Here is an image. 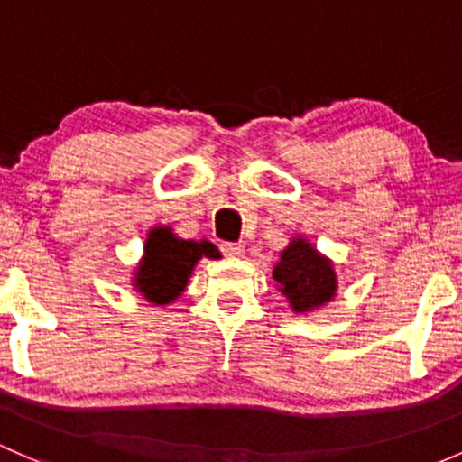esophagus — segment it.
<instances>
[{
	"label": "esophagus",
	"mask_w": 462,
	"mask_h": 462,
	"mask_svg": "<svg viewBox=\"0 0 462 462\" xmlns=\"http://www.w3.org/2000/svg\"><path fill=\"white\" fill-rule=\"evenodd\" d=\"M220 249L226 257H242V255H245V245H240V242H237V245H233V242H222Z\"/></svg>",
	"instance_id": "esophagus-1"
}]
</instances>
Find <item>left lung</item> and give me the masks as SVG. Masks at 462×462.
I'll list each match as a JSON object with an SVG mask.
<instances>
[{
  "label": "left lung",
  "instance_id": "left-lung-1",
  "mask_svg": "<svg viewBox=\"0 0 462 462\" xmlns=\"http://www.w3.org/2000/svg\"><path fill=\"white\" fill-rule=\"evenodd\" d=\"M273 280L295 315H309L324 309L339 291L335 262L301 233L292 236L286 249L280 253Z\"/></svg>",
  "mask_w": 462,
  "mask_h": 462
}]
</instances>
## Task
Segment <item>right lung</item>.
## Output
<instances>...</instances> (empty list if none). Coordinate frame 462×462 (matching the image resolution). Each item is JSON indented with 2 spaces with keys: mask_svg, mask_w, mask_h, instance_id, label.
<instances>
[{
  "mask_svg": "<svg viewBox=\"0 0 462 462\" xmlns=\"http://www.w3.org/2000/svg\"><path fill=\"white\" fill-rule=\"evenodd\" d=\"M202 257L220 260L213 242L185 240L171 226L158 225L147 231L143 255L132 271V286L152 306H170L187 291L189 277Z\"/></svg>",
  "mask_w": 462,
  "mask_h": 462,
  "instance_id": "1",
  "label": "right lung"
}]
</instances>
